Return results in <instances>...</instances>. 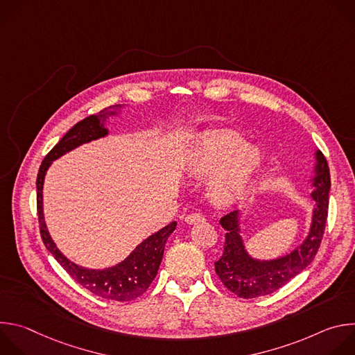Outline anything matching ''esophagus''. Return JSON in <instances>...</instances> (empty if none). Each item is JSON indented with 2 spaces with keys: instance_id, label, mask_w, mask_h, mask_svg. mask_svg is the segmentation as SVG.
I'll return each instance as SVG.
<instances>
[{
  "instance_id": "34e87169",
  "label": "esophagus",
  "mask_w": 355,
  "mask_h": 355,
  "mask_svg": "<svg viewBox=\"0 0 355 355\" xmlns=\"http://www.w3.org/2000/svg\"><path fill=\"white\" fill-rule=\"evenodd\" d=\"M205 220V216L202 214H189L185 216V222L189 223V225H193V223H198V222H204Z\"/></svg>"
}]
</instances>
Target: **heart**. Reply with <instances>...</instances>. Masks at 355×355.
Instances as JSON below:
<instances>
[{"mask_svg":"<svg viewBox=\"0 0 355 355\" xmlns=\"http://www.w3.org/2000/svg\"><path fill=\"white\" fill-rule=\"evenodd\" d=\"M243 136L229 129L200 132L187 151V170L208 177L212 196L220 204L241 198L257 170L263 153L256 144H241Z\"/></svg>","mask_w":355,"mask_h":355,"instance_id":"1","label":"heart"}]
</instances>
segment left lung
<instances>
[{
    "mask_svg": "<svg viewBox=\"0 0 355 355\" xmlns=\"http://www.w3.org/2000/svg\"><path fill=\"white\" fill-rule=\"evenodd\" d=\"M312 198L316 200L312 225L308 237L289 254L261 261L248 256L244 248L239 227V211L230 212L220 219L226 230L222 257L215 263V271L223 285L234 295L252 299L266 296L305 270L315 259L320 247L329 211L330 171L322 151H316Z\"/></svg>",
    "mask_w": 355,
    "mask_h": 355,
    "instance_id": "8db88e82",
    "label": "left lung"
}]
</instances>
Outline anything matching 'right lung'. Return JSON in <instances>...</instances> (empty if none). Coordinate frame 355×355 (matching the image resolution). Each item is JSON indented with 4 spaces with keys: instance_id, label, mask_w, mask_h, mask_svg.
<instances>
[{
    "instance_id": "right-lung-1",
    "label": "right lung",
    "mask_w": 355,
    "mask_h": 355,
    "mask_svg": "<svg viewBox=\"0 0 355 355\" xmlns=\"http://www.w3.org/2000/svg\"><path fill=\"white\" fill-rule=\"evenodd\" d=\"M121 105H114L110 108L118 110ZM116 111H108V108L103 110L95 115H89L85 119L76 123L63 137L62 140L49 151L47 156L40 164L37 178H36V204H37V218H39V229L42 240L46 248L52 252L58 263L69 272V275L78 282L81 286L88 289L96 296L104 299H112L118 302H128L136 299L143 295L150 284L157 275L164 245L168 240V236L175 230L177 222H171L157 233L148 236L143 240L122 263L105 268V270H88L80 267L66 259L62 251L56 247L55 241L50 237L44 218H43V181L47 168L53 160L62 157L67 151L81 146L83 143H88L91 140L104 137L108 135V129L104 128V122L107 116L115 115Z\"/></svg>"
}]
</instances>
